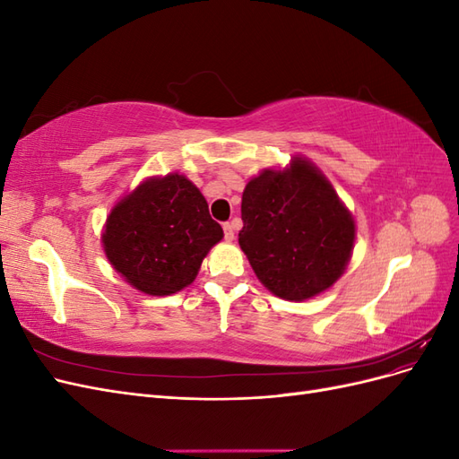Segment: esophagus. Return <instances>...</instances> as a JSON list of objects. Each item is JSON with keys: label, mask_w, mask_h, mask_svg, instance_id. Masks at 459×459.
<instances>
[{"label": "esophagus", "mask_w": 459, "mask_h": 459, "mask_svg": "<svg viewBox=\"0 0 459 459\" xmlns=\"http://www.w3.org/2000/svg\"><path fill=\"white\" fill-rule=\"evenodd\" d=\"M221 228H224V238H226V241H231V239L235 238V233H233V226L230 224V221H226V224L221 226Z\"/></svg>", "instance_id": "1"}]
</instances>
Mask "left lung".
Here are the masks:
<instances>
[{
  "instance_id": "8db88e82",
  "label": "left lung",
  "mask_w": 459,
  "mask_h": 459,
  "mask_svg": "<svg viewBox=\"0 0 459 459\" xmlns=\"http://www.w3.org/2000/svg\"><path fill=\"white\" fill-rule=\"evenodd\" d=\"M241 251L260 283L290 302L324 293L354 251V216L307 157L266 169L245 186Z\"/></svg>"
}]
</instances>
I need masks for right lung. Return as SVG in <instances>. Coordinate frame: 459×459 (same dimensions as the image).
Instances as JSON below:
<instances>
[{
  "mask_svg": "<svg viewBox=\"0 0 459 459\" xmlns=\"http://www.w3.org/2000/svg\"><path fill=\"white\" fill-rule=\"evenodd\" d=\"M221 238L197 186L170 172L143 179L110 208L101 243L124 281L145 295L166 297L195 281Z\"/></svg>",
  "mask_w": 459,
  "mask_h": 459,
  "instance_id": "right-lung-1",
  "label": "right lung"
}]
</instances>
